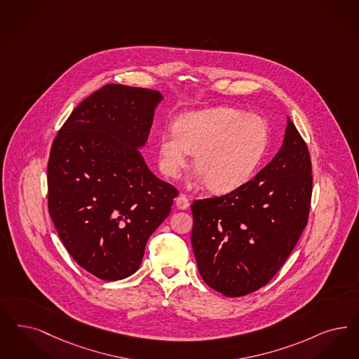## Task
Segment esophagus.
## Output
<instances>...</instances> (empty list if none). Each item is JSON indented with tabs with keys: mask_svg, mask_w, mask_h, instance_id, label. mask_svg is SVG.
I'll return each instance as SVG.
<instances>
[{
	"mask_svg": "<svg viewBox=\"0 0 359 359\" xmlns=\"http://www.w3.org/2000/svg\"><path fill=\"white\" fill-rule=\"evenodd\" d=\"M176 207L179 210H187L189 207V198H187L186 195L180 194L177 198H176Z\"/></svg>",
	"mask_w": 359,
	"mask_h": 359,
	"instance_id": "esophagus-1",
	"label": "esophagus"
}]
</instances>
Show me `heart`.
<instances>
[{"instance_id": "heart-1", "label": "heart", "mask_w": 359, "mask_h": 359, "mask_svg": "<svg viewBox=\"0 0 359 359\" xmlns=\"http://www.w3.org/2000/svg\"><path fill=\"white\" fill-rule=\"evenodd\" d=\"M268 144V126L260 116L229 107L189 112L179 118L175 131L159 137V165L177 177L189 152L194 167L213 192H229L244 184Z\"/></svg>"}]
</instances>
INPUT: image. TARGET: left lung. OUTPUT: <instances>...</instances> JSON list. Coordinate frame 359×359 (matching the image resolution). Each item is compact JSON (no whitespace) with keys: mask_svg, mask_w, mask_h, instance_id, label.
<instances>
[{"mask_svg":"<svg viewBox=\"0 0 359 359\" xmlns=\"http://www.w3.org/2000/svg\"><path fill=\"white\" fill-rule=\"evenodd\" d=\"M311 187L309 149L289 121L283 147L255 179L191 205V241L204 283L226 297L268 284L308 224Z\"/></svg>","mask_w":359,"mask_h":359,"instance_id":"1","label":"left lung"}]
</instances>
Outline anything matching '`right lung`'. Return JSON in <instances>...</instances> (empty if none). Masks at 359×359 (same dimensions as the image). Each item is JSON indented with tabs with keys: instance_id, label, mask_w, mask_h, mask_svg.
Listing matches in <instances>:
<instances>
[{
	"instance_id": "right-lung-1",
	"label": "right lung",
	"mask_w": 359,
	"mask_h": 359,
	"mask_svg": "<svg viewBox=\"0 0 359 359\" xmlns=\"http://www.w3.org/2000/svg\"><path fill=\"white\" fill-rule=\"evenodd\" d=\"M161 100L155 90L104 85L75 107L50 149L51 220L73 260L104 281L139 269L149 236L179 194L137 149Z\"/></svg>"
}]
</instances>
